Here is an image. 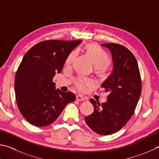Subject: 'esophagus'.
Wrapping results in <instances>:
<instances>
[{"label":"esophagus","mask_w":159,"mask_h":159,"mask_svg":"<svg viewBox=\"0 0 159 159\" xmlns=\"http://www.w3.org/2000/svg\"><path fill=\"white\" fill-rule=\"evenodd\" d=\"M76 99H77V101H85V100H86L84 97H83L81 95H77Z\"/></svg>","instance_id":"34e87169"}]
</instances>
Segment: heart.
<instances>
[{
	"label": "heart",
	"instance_id": "heart-1",
	"mask_svg": "<svg viewBox=\"0 0 159 159\" xmlns=\"http://www.w3.org/2000/svg\"><path fill=\"white\" fill-rule=\"evenodd\" d=\"M86 52L90 56L94 66L100 72H105L110 63L109 56L101 47L95 44H89L86 47ZM77 52L76 50L71 52L67 57L65 61V66L70 67L73 63L75 58L77 57ZM74 84L78 91L81 92L87 91L88 88L95 84V82L93 80L82 77H77L75 78Z\"/></svg>",
	"mask_w": 159,
	"mask_h": 159
}]
</instances>
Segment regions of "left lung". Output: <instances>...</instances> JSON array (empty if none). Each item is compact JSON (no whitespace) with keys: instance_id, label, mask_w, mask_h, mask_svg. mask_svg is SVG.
<instances>
[{"instance_id":"obj_1","label":"left lung","mask_w":159,"mask_h":159,"mask_svg":"<svg viewBox=\"0 0 159 159\" xmlns=\"http://www.w3.org/2000/svg\"><path fill=\"white\" fill-rule=\"evenodd\" d=\"M112 56V73L101 87L109 92L106 102L101 105L93 98L94 112L86 116L88 126L102 135L113 134L122 129L131 118L142 91L138 62L129 49L116 43L102 44Z\"/></svg>"}]
</instances>
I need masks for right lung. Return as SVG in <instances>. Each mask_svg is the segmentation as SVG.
<instances>
[{
    "instance_id": "add662e5",
    "label": "right lung",
    "mask_w": 159,
    "mask_h": 159,
    "mask_svg": "<svg viewBox=\"0 0 159 159\" xmlns=\"http://www.w3.org/2000/svg\"><path fill=\"white\" fill-rule=\"evenodd\" d=\"M82 40H44L26 54L16 72L15 91L19 111L27 121L42 127L56 121L67 104L75 101L72 92L56 89L52 82L66 58Z\"/></svg>"
}]
</instances>
